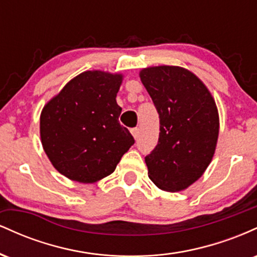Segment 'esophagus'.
Masks as SVG:
<instances>
[{
	"label": "esophagus",
	"instance_id": "obj_1",
	"mask_svg": "<svg viewBox=\"0 0 257 257\" xmlns=\"http://www.w3.org/2000/svg\"><path fill=\"white\" fill-rule=\"evenodd\" d=\"M131 133H132L133 137H134V139H138L139 138V129L138 128H133L132 131H131Z\"/></svg>",
	"mask_w": 257,
	"mask_h": 257
}]
</instances>
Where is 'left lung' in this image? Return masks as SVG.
<instances>
[{
	"mask_svg": "<svg viewBox=\"0 0 257 257\" xmlns=\"http://www.w3.org/2000/svg\"><path fill=\"white\" fill-rule=\"evenodd\" d=\"M139 76L159 114L158 144L145 157L149 178L167 192L186 190L214 157L220 128L215 100L184 67L151 66Z\"/></svg>",
	"mask_w": 257,
	"mask_h": 257,
	"instance_id": "left-lung-1",
	"label": "left lung"
}]
</instances>
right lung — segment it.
<instances>
[{
	"instance_id": "obj_1",
	"label": "right lung",
	"mask_w": 257,
	"mask_h": 257,
	"mask_svg": "<svg viewBox=\"0 0 257 257\" xmlns=\"http://www.w3.org/2000/svg\"><path fill=\"white\" fill-rule=\"evenodd\" d=\"M122 73H79L44 105L41 143L53 167L72 181L93 184L116 169L134 144L118 122Z\"/></svg>"
}]
</instances>
